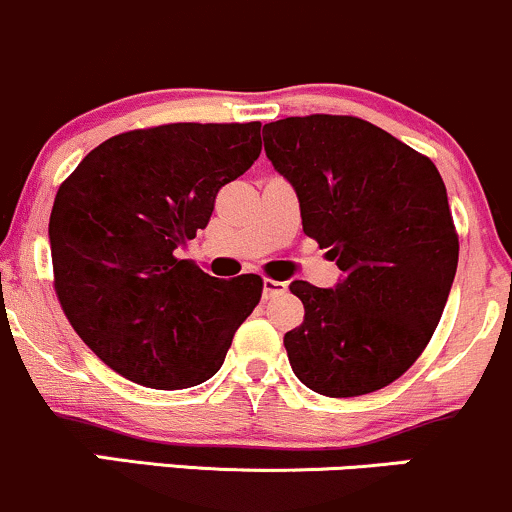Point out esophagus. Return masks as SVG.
<instances>
[{
    "instance_id": "1",
    "label": "esophagus",
    "mask_w": 512,
    "mask_h": 512,
    "mask_svg": "<svg viewBox=\"0 0 512 512\" xmlns=\"http://www.w3.org/2000/svg\"><path fill=\"white\" fill-rule=\"evenodd\" d=\"M284 291H286L284 282H274V279H265V282H262V296H265V299H272V296L284 294Z\"/></svg>"
}]
</instances>
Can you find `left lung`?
<instances>
[{
    "mask_svg": "<svg viewBox=\"0 0 512 512\" xmlns=\"http://www.w3.org/2000/svg\"><path fill=\"white\" fill-rule=\"evenodd\" d=\"M262 133L303 233L342 269L333 289L291 282L306 311L284 335L291 369L330 398L384 389L425 350L457 274L445 182L430 157L355 116H291Z\"/></svg>",
    "mask_w": 512,
    "mask_h": 512,
    "instance_id": "8db88e82",
    "label": "left lung"
}]
</instances>
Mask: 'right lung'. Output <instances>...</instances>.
I'll return each instance as SVG.
<instances>
[{
    "label": "right lung",
    "instance_id": "right-lung-1",
    "mask_svg": "<svg viewBox=\"0 0 512 512\" xmlns=\"http://www.w3.org/2000/svg\"><path fill=\"white\" fill-rule=\"evenodd\" d=\"M260 123H167L97 145L60 184L50 255L60 306L84 345L148 389L221 369L262 279H216L174 252L260 157Z\"/></svg>",
    "mask_w": 512,
    "mask_h": 512
}]
</instances>
